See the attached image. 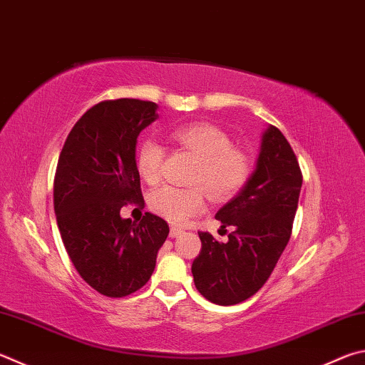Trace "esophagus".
Returning <instances> with one entry per match:
<instances>
[{"mask_svg": "<svg viewBox=\"0 0 365 365\" xmlns=\"http://www.w3.org/2000/svg\"><path fill=\"white\" fill-rule=\"evenodd\" d=\"M183 233V230L180 227H175V225H172L170 227V237H178Z\"/></svg>", "mask_w": 365, "mask_h": 365, "instance_id": "esophagus-1", "label": "esophagus"}]
</instances>
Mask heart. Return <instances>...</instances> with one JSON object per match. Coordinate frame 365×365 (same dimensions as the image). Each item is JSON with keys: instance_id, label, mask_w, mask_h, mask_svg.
I'll list each match as a JSON object with an SVG mask.
<instances>
[{"instance_id": "b5f03b06", "label": "heart", "mask_w": 365, "mask_h": 365, "mask_svg": "<svg viewBox=\"0 0 365 365\" xmlns=\"http://www.w3.org/2000/svg\"><path fill=\"white\" fill-rule=\"evenodd\" d=\"M182 150L197 158L190 174L193 187H163L150 196V209L172 223H183L204 209L205 191L212 201L223 202L244 188L250 175V160L233 147L227 132L209 123H193L172 132ZM165 148L147 138L137 150V170L151 187L163 180Z\"/></svg>"}]
</instances>
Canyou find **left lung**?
Wrapping results in <instances>:
<instances>
[{
  "instance_id": "left-lung-1",
  "label": "left lung",
  "mask_w": 365,
  "mask_h": 365,
  "mask_svg": "<svg viewBox=\"0 0 365 365\" xmlns=\"http://www.w3.org/2000/svg\"><path fill=\"white\" fill-rule=\"evenodd\" d=\"M302 182L292 147L279 129L269 125L254 174L215 215L222 228L233 227L228 241L218 242L207 231L197 233L202 247L191 264L197 292L228 307L263 287L292 235Z\"/></svg>"
}]
</instances>
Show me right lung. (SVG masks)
Returning a JSON list of instances; mask_svg holds the SVG:
<instances>
[{
    "mask_svg": "<svg viewBox=\"0 0 365 365\" xmlns=\"http://www.w3.org/2000/svg\"><path fill=\"white\" fill-rule=\"evenodd\" d=\"M156 108L138 98L98 102L73 125L58 156V231L79 276L105 297L142 289L169 235L168 222L150 212L138 223L119 215L124 205H143L135 145Z\"/></svg>",
    "mask_w": 365,
    "mask_h": 365,
    "instance_id": "1",
    "label": "right lung"
}]
</instances>
